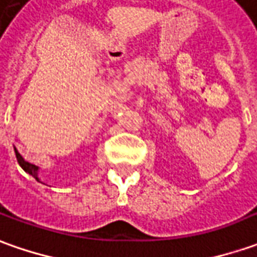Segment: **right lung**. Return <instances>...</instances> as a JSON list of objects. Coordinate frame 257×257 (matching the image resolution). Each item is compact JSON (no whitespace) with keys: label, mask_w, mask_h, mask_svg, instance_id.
<instances>
[{"label":"right lung","mask_w":257,"mask_h":257,"mask_svg":"<svg viewBox=\"0 0 257 257\" xmlns=\"http://www.w3.org/2000/svg\"><path fill=\"white\" fill-rule=\"evenodd\" d=\"M14 151H15V156H17V160H18L19 166H21V167H22V169H24V170H25L28 174H31L33 179H36L38 181H41V179H39V167H38V166L32 165V163H29V162H26L25 159L19 155V152L17 151V148H15V146H14Z\"/></svg>","instance_id":"right-lung-1"}]
</instances>
